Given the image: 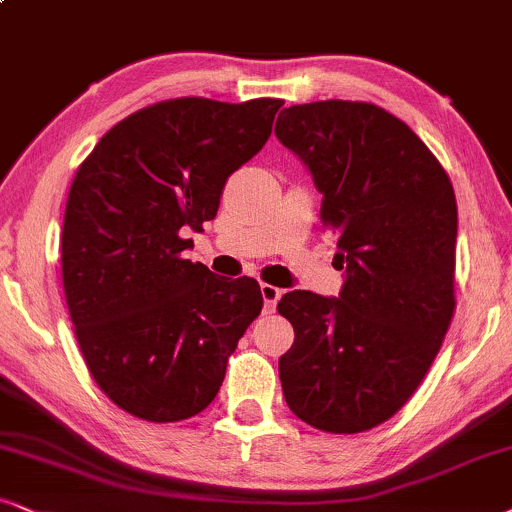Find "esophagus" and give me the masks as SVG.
<instances>
[{
	"label": "esophagus",
	"instance_id": "1",
	"mask_svg": "<svg viewBox=\"0 0 512 512\" xmlns=\"http://www.w3.org/2000/svg\"><path fill=\"white\" fill-rule=\"evenodd\" d=\"M260 290H262V300H264V312L271 314L276 309V302L281 300L283 290L276 288V286H271V283H262Z\"/></svg>",
	"mask_w": 512,
	"mask_h": 512
}]
</instances>
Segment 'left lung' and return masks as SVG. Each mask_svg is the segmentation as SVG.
I'll use <instances>...</instances> for the list:
<instances>
[{
	"instance_id": "left-lung-1",
	"label": "left lung",
	"mask_w": 512,
	"mask_h": 512,
	"mask_svg": "<svg viewBox=\"0 0 512 512\" xmlns=\"http://www.w3.org/2000/svg\"><path fill=\"white\" fill-rule=\"evenodd\" d=\"M276 137L312 172L321 222L338 236V297L293 290L278 359L297 418L333 435L392 418L430 371L456 309L454 186L416 132L361 101L290 106Z\"/></svg>"
}]
</instances>
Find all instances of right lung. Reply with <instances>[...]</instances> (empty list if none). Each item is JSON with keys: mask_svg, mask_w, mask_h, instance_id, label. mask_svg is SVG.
<instances>
[{"mask_svg": "<svg viewBox=\"0 0 512 512\" xmlns=\"http://www.w3.org/2000/svg\"><path fill=\"white\" fill-rule=\"evenodd\" d=\"M281 99L160 101L103 134L70 186L63 290L89 373L151 423L208 409L226 361L262 312L255 278L184 260L226 179L267 144Z\"/></svg>", "mask_w": 512, "mask_h": 512, "instance_id": "add662e5", "label": "right lung"}]
</instances>
